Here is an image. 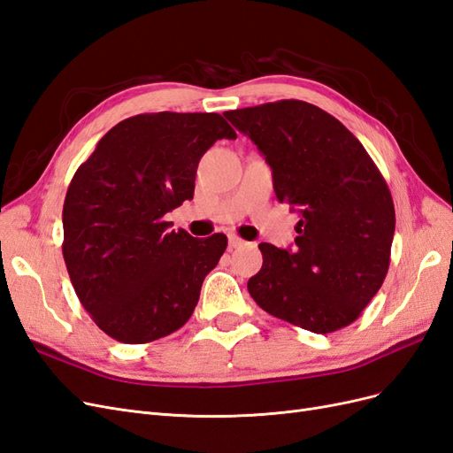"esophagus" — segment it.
I'll return each mask as SVG.
<instances>
[{
	"label": "esophagus",
	"instance_id": "obj_1",
	"mask_svg": "<svg viewBox=\"0 0 453 453\" xmlns=\"http://www.w3.org/2000/svg\"><path fill=\"white\" fill-rule=\"evenodd\" d=\"M228 245H230V248L236 250V248H243L245 242L236 234H228Z\"/></svg>",
	"mask_w": 453,
	"mask_h": 453
}]
</instances>
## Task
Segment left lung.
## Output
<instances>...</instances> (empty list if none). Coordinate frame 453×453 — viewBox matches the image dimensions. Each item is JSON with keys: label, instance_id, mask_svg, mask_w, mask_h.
<instances>
[{"label": "left lung", "instance_id": "left-lung-1", "mask_svg": "<svg viewBox=\"0 0 453 453\" xmlns=\"http://www.w3.org/2000/svg\"><path fill=\"white\" fill-rule=\"evenodd\" d=\"M225 117L257 145L273 190L291 205L295 250L260 243L263 268L248 281L273 318L326 334L359 318L386 280L395 208L361 142L318 105L281 100Z\"/></svg>", "mask_w": 453, "mask_h": 453}]
</instances>
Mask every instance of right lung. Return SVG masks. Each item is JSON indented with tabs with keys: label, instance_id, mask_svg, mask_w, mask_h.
Segmentation results:
<instances>
[{
	"label": "right lung",
	"instance_id": "obj_1",
	"mask_svg": "<svg viewBox=\"0 0 453 453\" xmlns=\"http://www.w3.org/2000/svg\"><path fill=\"white\" fill-rule=\"evenodd\" d=\"M236 132L217 113H145L109 130L67 188L62 253L81 304L102 331L147 344L193 315L226 236L170 230L193 200L202 155Z\"/></svg>",
	"mask_w": 453,
	"mask_h": 453
}]
</instances>
